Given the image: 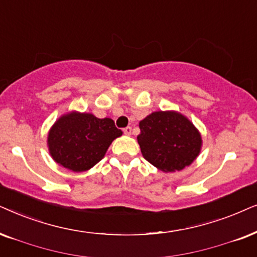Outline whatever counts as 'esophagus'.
Here are the masks:
<instances>
[{"label":"esophagus","mask_w":257,"mask_h":257,"mask_svg":"<svg viewBox=\"0 0 257 257\" xmlns=\"http://www.w3.org/2000/svg\"><path fill=\"white\" fill-rule=\"evenodd\" d=\"M123 133H124L125 135H132V133H133L132 126H126V128L123 129Z\"/></svg>","instance_id":"1"}]
</instances>
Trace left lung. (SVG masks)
<instances>
[{"label":"left lung","instance_id":"8db88e82","mask_svg":"<svg viewBox=\"0 0 257 257\" xmlns=\"http://www.w3.org/2000/svg\"><path fill=\"white\" fill-rule=\"evenodd\" d=\"M139 125L138 142L143 157L164 173L190 166L201 152L200 132L180 112L154 111Z\"/></svg>","mask_w":257,"mask_h":257}]
</instances>
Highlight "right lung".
Returning a JSON list of instances; mask_svg holds the SVG:
<instances>
[{
    "label": "right lung",
    "instance_id": "1",
    "mask_svg": "<svg viewBox=\"0 0 257 257\" xmlns=\"http://www.w3.org/2000/svg\"><path fill=\"white\" fill-rule=\"evenodd\" d=\"M122 135L111 118L71 111L54 123L48 134L53 160L71 172H85L103 159L116 138Z\"/></svg>",
    "mask_w": 257,
    "mask_h": 257
}]
</instances>
